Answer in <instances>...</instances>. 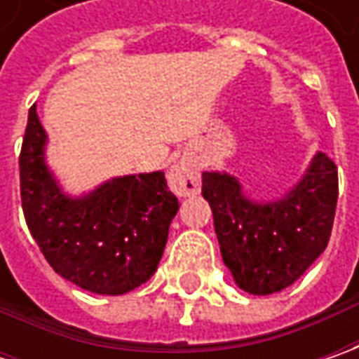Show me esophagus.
I'll return each instance as SVG.
<instances>
[{
  "label": "esophagus",
  "mask_w": 359,
  "mask_h": 359,
  "mask_svg": "<svg viewBox=\"0 0 359 359\" xmlns=\"http://www.w3.org/2000/svg\"><path fill=\"white\" fill-rule=\"evenodd\" d=\"M168 182L175 196H194L200 191V168L191 159H180L170 170Z\"/></svg>",
  "instance_id": "1"
}]
</instances>
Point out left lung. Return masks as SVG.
I'll return each mask as SVG.
<instances>
[{
  "label": "left lung",
  "instance_id": "8db88e82",
  "mask_svg": "<svg viewBox=\"0 0 359 359\" xmlns=\"http://www.w3.org/2000/svg\"><path fill=\"white\" fill-rule=\"evenodd\" d=\"M201 194L214 214L224 264L254 296L282 292L325 250L338 203V168L318 151L282 200L252 201L228 173L203 172Z\"/></svg>",
  "mask_w": 359,
  "mask_h": 359
}]
</instances>
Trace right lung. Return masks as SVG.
Segmentation results:
<instances>
[{
  "mask_svg": "<svg viewBox=\"0 0 359 359\" xmlns=\"http://www.w3.org/2000/svg\"><path fill=\"white\" fill-rule=\"evenodd\" d=\"M46 140L32 105L20 154L21 208L49 266L104 296L147 282L180 210L163 172L114 177L88 196L69 198L46 165Z\"/></svg>",
  "mask_w": 359,
  "mask_h": 359,
  "instance_id": "1",
  "label": "right lung"
}]
</instances>
